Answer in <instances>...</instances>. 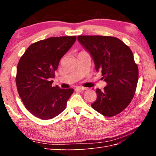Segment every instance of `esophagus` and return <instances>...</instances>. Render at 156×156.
<instances>
[{
  "mask_svg": "<svg viewBox=\"0 0 156 156\" xmlns=\"http://www.w3.org/2000/svg\"><path fill=\"white\" fill-rule=\"evenodd\" d=\"M87 88L85 87H78L76 88V90H87Z\"/></svg>",
  "mask_w": 156,
  "mask_h": 156,
  "instance_id": "esophagus-1",
  "label": "esophagus"
}]
</instances>
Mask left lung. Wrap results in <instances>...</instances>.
<instances>
[{
	"label": "left lung",
	"mask_w": 156,
	"mask_h": 156,
	"mask_svg": "<svg viewBox=\"0 0 156 156\" xmlns=\"http://www.w3.org/2000/svg\"><path fill=\"white\" fill-rule=\"evenodd\" d=\"M78 39L107 84L103 91L96 90L97 98L92 107L106 117L119 114L130 104L138 81V67L131 49L111 36L80 35Z\"/></svg>",
	"instance_id": "obj_1"
}]
</instances>
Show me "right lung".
Instances as JSON below:
<instances>
[{
  "label": "right lung",
  "mask_w": 156,
  "mask_h": 156,
  "mask_svg": "<svg viewBox=\"0 0 156 156\" xmlns=\"http://www.w3.org/2000/svg\"><path fill=\"white\" fill-rule=\"evenodd\" d=\"M76 40V36L52 37L31 44L20 58L16 85L25 108L48 120L64 111L74 89L52 87V78L60 59Z\"/></svg>",
  "instance_id": "add662e5"
}]
</instances>
